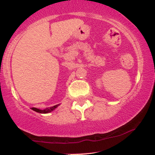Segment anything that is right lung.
<instances>
[{
  "label": "right lung",
  "instance_id": "obj_1",
  "mask_svg": "<svg viewBox=\"0 0 155 155\" xmlns=\"http://www.w3.org/2000/svg\"><path fill=\"white\" fill-rule=\"evenodd\" d=\"M58 105H56V106H51V107H49V108H46V109H44V110L38 109V108H32V109H33V111L38 112V113L46 114V113H49V112L52 111L54 109V108H56L57 107H58Z\"/></svg>",
  "mask_w": 155,
  "mask_h": 155
}]
</instances>
